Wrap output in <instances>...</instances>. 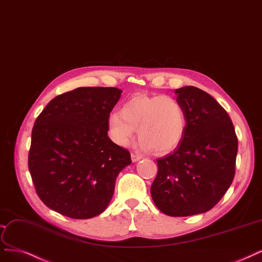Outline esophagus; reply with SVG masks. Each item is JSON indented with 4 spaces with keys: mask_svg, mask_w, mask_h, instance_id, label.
<instances>
[{
    "mask_svg": "<svg viewBox=\"0 0 262 262\" xmlns=\"http://www.w3.org/2000/svg\"><path fill=\"white\" fill-rule=\"evenodd\" d=\"M142 158V156L140 154H137V152H131V159L132 161H138Z\"/></svg>",
    "mask_w": 262,
    "mask_h": 262,
    "instance_id": "obj_1",
    "label": "esophagus"
}]
</instances>
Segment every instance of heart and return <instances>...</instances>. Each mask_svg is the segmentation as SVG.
Instances as JSON below:
<instances>
[{"instance_id":"obj_1","label":"heart","mask_w":262,"mask_h":262,"mask_svg":"<svg viewBox=\"0 0 262 262\" xmlns=\"http://www.w3.org/2000/svg\"><path fill=\"white\" fill-rule=\"evenodd\" d=\"M186 113L182 103L170 95L137 94L125 101L120 112L108 117V134L116 145L125 147L138 129L140 147L157 154L173 150L184 138Z\"/></svg>"}]
</instances>
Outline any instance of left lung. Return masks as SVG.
Masks as SVG:
<instances>
[{
  "label": "left lung",
  "mask_w": 262,
  "mask_h": 262,
  "mask_svg": "<svg viewBox=\"0 0 262 262\" xmlns=\"http://www.w3.org/2000/svg\"><path fill=\"white\" fill-rule=\"evenodd\" d=\"M176 93L185 108L186 131L171 154L157 159L150 194L161 212L187 217L210 210L227 193L238 143L230 116L212 96L192 85Z\"/></svg>",
  "instance_id": "8db88e82"
}]
</instances>
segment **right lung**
Here are the masks:
<instances>
[{
  "label": "right lung",
  "instance_id": "1",
  "mask_svg": "<svg viewBox=\"0 0 262 262\" xmlns=\"http://www.w3.org/2000/svg\"><path fill=\"white\" fill-rule=\"evenodd\" d=\"M121 90L88 86L62 93L34 122L28 167L40 200L73 219H89L110 204L130 151L108 138L107 120Z\"/></svg>",
  "mask_w": 262,
  "mask_h": 262
}]
</instances>
